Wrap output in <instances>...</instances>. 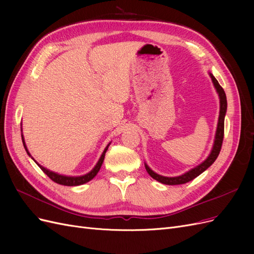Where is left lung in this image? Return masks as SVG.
Masks as SVG:
<instances>
[{"label": "left lung", "mask_w": 254, "mask_h": 254, "mask_svg": "<svg viewBox=\"0 0 254 254\" xmlns=\"http://www.w3.org/2000/svg\"><path fill=\"white\" fill-rule=\"evenodd\" d=\"M210 76L212 78V81L214 83V87L216 89L217 93L219 95V99H220V111H219V118H218V124H217V130H216V135H215V141H214V145L212 151L210 153V156L206 158L205 161L201 164H199L198 166L194 167L193 170L189 171L188 173L183 174L181 176L178 177H163L160 176L158 174H156L155 172H152L150 168L145 164V168L147 173L150 175L151 178H153L155 180L163 183V184H167V186H177V184H183L190 182L193 179H195L196 177H198L200 174H202L207 167H210L214 162L215 160L217 159L220 149H221V145H222V141H224V132H225V115H226V111H227V97H226V93L224 89L221 88L220 84L218 83L217 79L214 77V76L210 73Z\"/></svg>", "instance_id": "left-lung-1"}]
</instances>
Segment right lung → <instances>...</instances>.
Returning <instances> with one entry per match:
<instances>
[{"label": "right lung", "instance_id": "1", "mask_svg": "<svg viewBox=\"0 0 254 254\" xmlns=\"http://www.w3.org/2000/svg\"><path fill=\"white\" fill-rule=\"evenodd\" d=\"M22 141H23V145H24V147H25V150L27 151V153L29 155V152H28V150H27V148H26L25 143H24V139H23V136H22ZM109 145H110V143H109L108 145H107V147L105 148V150H104V152H103V155H102L101 159L98 160V162H97V164L95 165V167L93 168V170H92L90 173H88L87 175H84V176H80V177H67V176L58 175V174H56V173H53V172L47 170V168H44L43 166L39 165L38 163H37V164H38V166H39V167L41 168L42 172H43L45 175H48L49 178H50L51 180H53L54 182H56V183H58V184H61V186H67V187L81 186V184L87 183V182H89L90 180L93 179L94 177L97 175L98 171L101 170V166H102V164H103V162H104V159H105L106 151H107V149H108ZM29 156H30V155H29Z\"/></svg>", "mask_w": 254, "mask_h": 254}]
</instances>
